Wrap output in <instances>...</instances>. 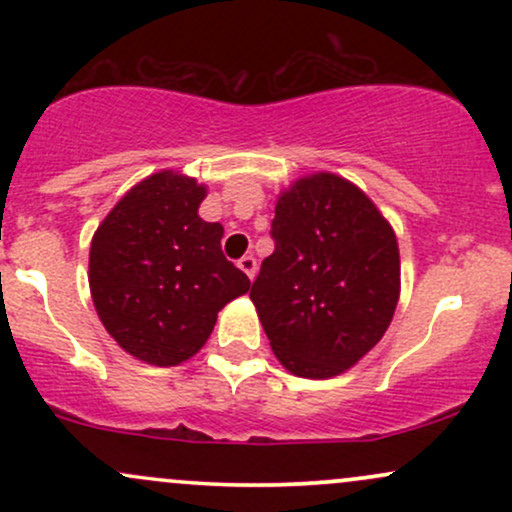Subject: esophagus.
Segmentation results:
<instances>
[{"label":"esophagus","mask_w":512,"mask_h":512,"mask_svg":"<svg viewBox=\"0 0 512 512\" xmlns=\"http://www.w3.org/2000/svg\"><path fill=\"white\" fill-rule=\"evenodd\" d=\"M238 267L243 269L245 274H248V279H255V274H257V260L252 255H245V257H240L238 260Z\"/></svg>","instance_id":"obj_1"}]
</instances>
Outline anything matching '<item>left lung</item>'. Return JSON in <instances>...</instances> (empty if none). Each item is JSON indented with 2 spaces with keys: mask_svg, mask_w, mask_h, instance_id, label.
Segmentation results:
<instances>
[{
  "mask_svg": "<svg viewBox=\"0 0 512 512\" xmlns=\"http://www.w3.org/2000/svg\"><path fill=\"white\" fill-rule=\"evenodd\" d=\"M274 252L250 298L272 351L301 378H332L383 339L399 298L395 231L375 204L332 173L279 197Z\"/></svg>",
  "mask_w": 512,
  "mask_h": 512,
  "instance_id": "1",
  "label": "left lung"
}]
</instances>
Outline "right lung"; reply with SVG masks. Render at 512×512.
I'll return each instance as SVG.
<instances>
[{"label": "right lung", "mask_w": 512, "mask_h": 512, "mask_svg": "<svg viewBox=\"0 0 512 512\" xmlns=\"http://www.w3.org/2000/svg\"><path fill=\"white\" fill-rule=\"evenodd\" d=\"M207 190L163 170L134 185L98 226L88 284L98 317L127 354L178 366L202 349L216 313L250 289L221 250V223L199 219Z\"/></svg>", "instance_id": "1"}]
</instances>
